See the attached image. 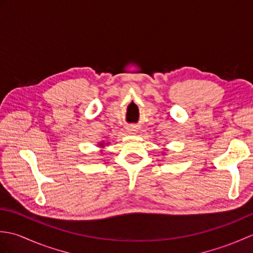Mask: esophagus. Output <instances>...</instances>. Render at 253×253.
<instances>
[{
	"instance_id": "esophagus-1",
	"label": "esophagus",
	"mask_w": 253,
	"mask_h": 253,
	"mask_svg": "<svg viewBox=\"0 0 253 253\" xmlns=\"http://www.w3.org/2000/svg\"><path fill=\"white\" fill-rule=\"evenodd\" d=\"M137 129H138V128L135 127V126H128L127 127V131L129 133H136Z\"/></svg>"
}]
</instances>
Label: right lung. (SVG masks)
<instances>
[{
    "instance_id": "right-lung-1",
    "label": "right lung",
    "mask_w": 253,
    "mask_h": 253,
    "mask_svg": "<svg viewBox=\"0 0 253 253\" xmlns=\"http://www.w3.org/2000/svg\"><path fill=\"white\" fill-rule=\"evenodd\" d=\"M99 147H102V148H103V147H104V143H103V142H102V143H99Z\"/></svg>"
}]
</instances>
